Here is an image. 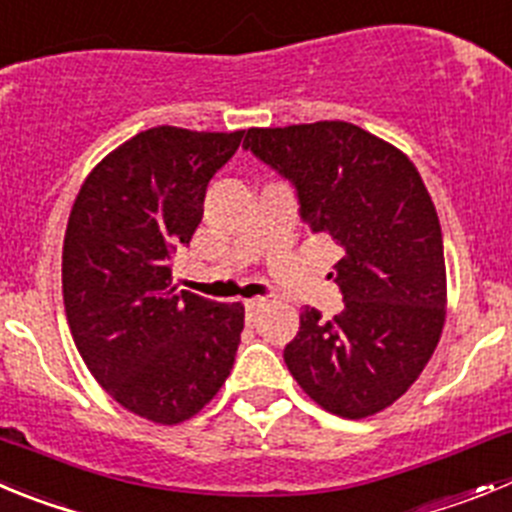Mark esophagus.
<instances>
[{
  "label": "esophagus",
  "instance_id": "34e87169",
  "mask_svg": "<svg viewBox=\"0 0 512 512\" xmlns=\"http://www.w3.org/2000/svg\"><path fill=\"white\" fill-rule=\"evenodd\" d=\"M245 308H247V316H257V313L265 308V298H250V301H245Z\"/></svg>",
  "mask_w": 512,
  "mask_h": 512
}]
</instances>
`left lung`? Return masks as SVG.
Segmentation results:
<instances>
[{
    "mask_svg": "<svg viewBox=\"0 0 512 512\" xmlns=\"http://www.w3.org/2000/svg\"><path fill=\"white\" fill-rule=\"evenodd\" d=\"M245 147L288 178L301 219L342 247V313L303 308L285 347L290 375L324 411L367 418L411 388L446 321L436 206L398 147L349 122L250 127Z\"/></svg>",
    "mask_w": 512,
    "mask_h": 512,
    "instance_id": "1",
    "label": "left lung"
}]
</instances>
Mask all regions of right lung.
Returning a JSON list of instances; mask_svg holds the SVG:
<instances>
[{"label": "right lung", "mask_w": 512, "mask_h": 512, "mask_svg": "<svg viewBox=\"0 0 512 512\" xmlns=\"http://www.w3.org/2000/svg\"><path fill=\"white\" fill-rule=\"evenodd\" d=\"M245 130L153 127L101 160L63 239V303L86 367L122 408L160 426L219 393L245 329L242 303L176 290L170 255L204 216L206 186Z\"/></svg>", "instance_id": "obj_1"}]
</instances>
